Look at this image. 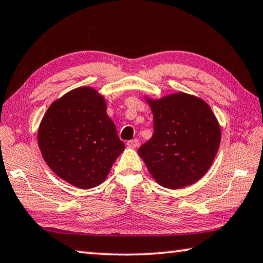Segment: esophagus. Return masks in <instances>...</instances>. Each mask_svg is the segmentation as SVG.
I'll list each match as a JSON object with an SVG mask.
<instances>
[{"mask_svg":"<svg viewBox=\"0 0 263 263\" xmlns=\"http://www.w3.org/2000/svg\"><path fill=\"white\" fill-rule=\"evenodd\" d=\"M126 145H127L128 147H131V148H136V147L139 146V140H138V139L128 140V141L126 142Z\"/></svg>","mask_w":263,"mask_h":263,"instance_id":"obj_1","label":"esophagus"}]
</instances>
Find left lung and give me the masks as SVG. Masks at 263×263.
I'll list each match as a JSON object with an SVG mask.
<instances>
[{"label":"left lung","mask_w":263,"mask_h":263,"mask_svg":"<svg viewBox=\"0 0 263 263\" xmlns=\"http://www.w3.org/2000/svg\"><path fill=\"white\" fill-rule=\"evenodd\" d=\"M148 103L154 133L138 153L151 175L166 189L195 183L211 168L221 142V128L211 107L185 93Z\"/></svg>","instance_id":"1"}]
</instances>
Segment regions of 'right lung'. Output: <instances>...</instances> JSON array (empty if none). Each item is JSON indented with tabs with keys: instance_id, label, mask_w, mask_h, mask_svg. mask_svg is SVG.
I'll return each instance as SVG.
<instances>
[{
	"instance_id": "right-lung-1",
	"label": "right lung",
	"mask_w": 263,
	"mask_h": 263,
	"mask_svg": "<svg viewBox=\"0 0 263 263\" xmlns=\"http://www.w3.org/2000/svg\"><path fill=\"white\" fill-rule=\"evenodd\" d=\"M90 87H79L51 104L37 132L44 160L54 173L79 189L102 183L125 145Z\"/></svg>"
}]
</instances>
